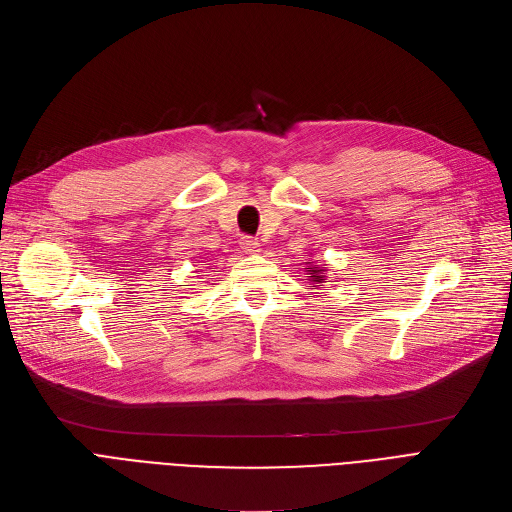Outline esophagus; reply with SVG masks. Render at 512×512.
<instances>
[{
    "mask_svg": "<svg viewBox=\"0 0 512 512\" xmlns=\"http://www.w3.org/2000/svg\"><path fill=\"white\" fill-rule=\"evenodd\" d=\"M240 247H242V251H245V253H259V251H261L259 240H257V238H251V236H245V238H242Z\"/></svg>",
    "mask_w": 512,
    "mask_h": 512,
    "instance_id": "34e87169",
    "label": "esophagus"
}]
</instances>
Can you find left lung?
Masks as SVG:
<instances>
[{
    "mask_svg": "<svg viewBox=\"0 0 512 512\" xmlns=\"http://www.w3.org/2000/svg\"><path fill=\"white\" fill-rule=\"evenodd\" d=\"M305 272H307V280L309 282H313V284H317V286H324V282H326V267H321V265H315V261H305Z\"/></svg>",
    "mask_w": 512,
    "mask_h": 512,
    "instance_id": "left-lung-1",
    "label": "left lung"
}]
</instances>
